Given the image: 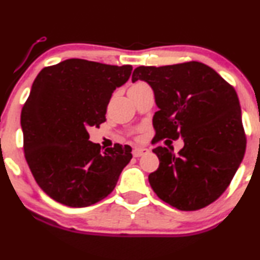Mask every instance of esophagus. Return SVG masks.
<instances>
[{
	"instance_id": "obj_1",
	"label": "esophagus",
	"mask_w": 260,
	"mask_h": 260,
	"mask_svg": "<svg viewBox=\"0 0 260 260\" xmlns=\"http://www.w3.org/2000/svg\"><path fill=\"white\" fill-rule=\"evenodd\" d=\"M148 151H149V150L145 149V148H134L132 154H133L134 157H140V156H142L143 154H145V152H148Z\"/></svg>"
}]
</instances>
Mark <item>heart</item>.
Listing matches in <instances>:
<instances>
[{"label": "heart", "instance_id": "obj_1", "mask_svg": "<svg viewBox=\"0 0 260 260\" xmlns=\"http://www.w3.org/2000/svg\"><path fill=\"white\" fill-rule=\"evenodd\" d=\"M143 84H145V83H144V82H136V83L133 84L132 87H138V86H143Z\"/></svg>", "mask_w": 260, "mask_h": 260}]
</instances>
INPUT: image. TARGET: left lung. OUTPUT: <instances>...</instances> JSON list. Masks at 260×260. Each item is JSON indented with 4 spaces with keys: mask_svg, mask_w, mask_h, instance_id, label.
Here are the masks:
<instances>
[{
    "mask_svg": "<svg viewBox=\"0 0 260 260\" xmlns=\"http://www.w3.org/2000/svg\"><path fill=\"white\" fill-rule=\"evenodd\" d=\"M148 82L158 111L156 142L183 138L176 155L166 146L152 151L160 166L149 174L156 195L180 211H198L219 199L246 151L239 96L217 71L200 61L134 69L132 81Z\"/></svg>",
    "mask_w": 260,
    "mask_h": 260,
    "instance_id": "left-lung-1",
    "label": "left lung"
}]
</instances>
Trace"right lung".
Returning <instances> with one entry per match:
<instances>
[{"mask_svg":"<svg viewBox=\"0 0 260 260\" xmlns=\"http://www.w3.org/2000/svg\"><path fill=\"white\" fill-rule=\"evenodd\" d=\"M132 69L74 58L37 75L21 109L24 155L36 183L54 201L87 207L116 186L132 148L115 144L102 150L88 140L87 128L106 121L112 93Z\"/></svg>","mask_w":260,"mask_h":260,"instance_id":"add662e5","label":"right lung"}]
</instances>
